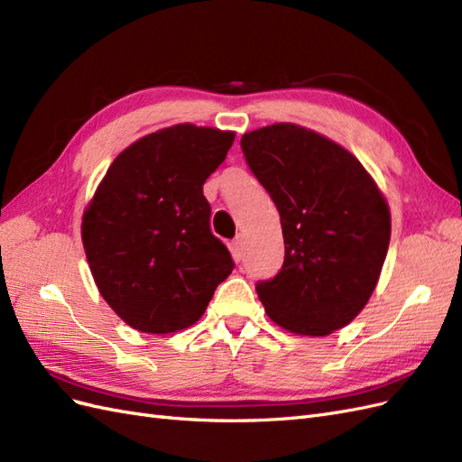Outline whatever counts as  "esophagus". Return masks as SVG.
Masks as SVG:
<instances>
[{
    "instance_id": "34e87169",
    "label": "esophagus",
    "mask_w": 462,
    "mask_h": 462,
    "mask_svg": "<svg viewBox=\"0 0 462 462\" xmlns=\"http://www.w3.org/2000/svg\"><path fill=\"white\" fill-rule=\"evenodd\" d=\"M244 249H245V242H244V236H236L230 244V252L234 255L236 261H240L244 257Z\"/></svg>"
}]
</instances>
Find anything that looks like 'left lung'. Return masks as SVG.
Returning a JSON list of instances; mask_svg holds the SVG:
<instances>
[{
    "mask_svg": "<svg viewBox=\"0 0 462 462\" xmlns=\"http://www.w3.org/2000/svg\"><path fill=\"white\" fill-rule=\"evenodd\" d=\"M252 172L279 208L284 263L257 282L269 318L325 337L348 325L377 286L391 240L385 195L352 152L296 124L242 135Z\"/></svg>",
    "mask_w": 462,
    "mask_h": 462,
    "instance_id": "1",
    "label": "left lung"
}]
</instances>
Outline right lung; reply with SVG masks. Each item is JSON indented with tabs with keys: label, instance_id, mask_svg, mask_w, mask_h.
Segmentation results:
<instances>
[{
	"label": "right lung",
	"instance_id": "obj_1",
	"mask_svg": "<svg viewBox=\"0 0 462 462\" xmlns=\"http://www.w3.org/2000/svg\"><path fill=\"white\" fill-rule=\"evenodd\" d=\"M236 134L178 124L116 156L83 213L81 238L102 298L141 333L168 335L201 319L234 269L210 232L205 180Z\"/></svg>",
	"mask_w": 462,
	"mask_h": 462
}]
</instances>
